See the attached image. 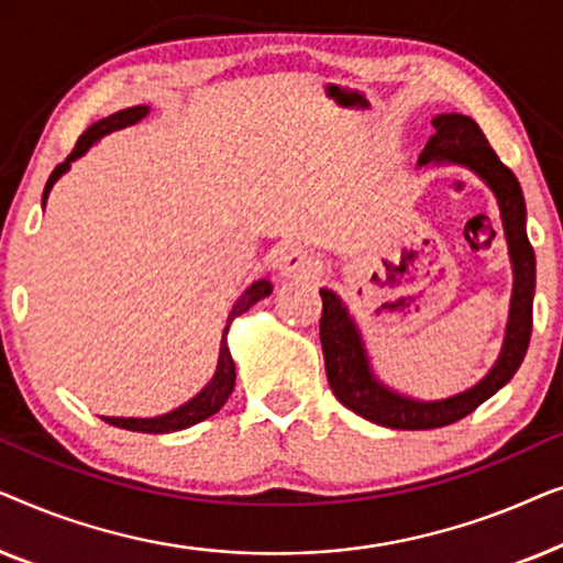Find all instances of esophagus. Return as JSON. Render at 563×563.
I'll return each instance as SVG.
<instances>
[{
  "label": "esophagus",
  "mask_w": 563,
  "mask_h": 563,
  "mask_svg": "<svg viewBox=\"0 0 563 563\" xmlns=\"http://www.w3.org/2000/svg\"><path fill=\"white\" fill-rule=\"evenodd\" d=\"M279 272L284 279H310L318 272V258L305 249H289L279 258Z\"/></svg>",
  "instance_id": "obj_1"
}]
</instances>
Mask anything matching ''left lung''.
Wrapping results in <instances>:
<instances>
[{
	"label": "left lung",
	"instance_id": "obj_1",
	"mask_svg": "<svg viewBox=\"0 0 563 563\" xmlns=\"http://www.w3.org/2000/svg\"><path fill=\"white\" fill-rule=\"evenodd\" d=\"M435 135L430 137L418 164H456L474 172L495 191L503 218L507 251L512 261V299L507 318L505 343L489 374L461 395L422 402L384 387L368 364L364 341L356 322L345 310L343 299L330 289H320L322 318L320 343L325 356V374L338 402L376 426L395 430H430L451 426L474 412L492 395H497L518 372L526 358L530 330H533V295H536V253L526 233V199L520 181L507 168L484 137L482 128L466 114H438L433 120Z\"/></svg>",
	"mask_w": 563,
	"mask_h": 563
}]
</instances>
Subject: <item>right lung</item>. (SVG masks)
I'll list each match as a JSON object with an SVG mask.
<instances>
[{
	"label": "right lung",
	"mask_w": 563,
	"mask_h": 563,
	"mask_svg": "<svg viewBox=\"0 0 563 563\" xmlns=\"http://www.w3.org/2000/svg\"><path fill=\"white\" fill-rule=\"evenodd\" d=\"M145 114H148V107L145 104H137V107H128V110H120L110 114V118L95 122V125L84 130V135L76 141V148L71 151V156H68L64 164H58L53 168L48 184H45V191H43V207H45V199H48V191L53 189V184H56L60 176L68 172V166H71V161H76L79 156H84L91 145H95L99 137L114 133V130H122L128 125H135V122H141ZM272 295V282L268 279H258L253 282L249 289L243 291L241 299L233 305V310L228 314V325L222 330V343H220V356H218V368H214L212 379L207 387L199 391L197 397H191L189 402H184L181 407H176V410L166 412V415H158V418H102L104 422H110L114 428H125V430H135V433H174V430H184V428H191L197 426V422H202L210 418L220 410L222 405L228 402L230 391L235 387V364H233V356H230L228 351V330H230V322H233L238 314H243L249 307H253L258 302V299H264Z\"/></svg>",
	"instance_id": "right-lung-1"
}]
</instances>
